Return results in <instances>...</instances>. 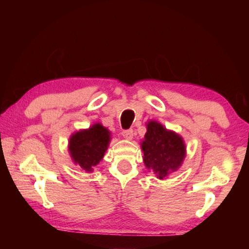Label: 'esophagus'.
Segmentation results:
<instances>
[{"label":"esophagus","mask_w":249,"mask_h":249,"mask_svg":"<svg viewBox=\"0 0 249 249\" xmlns=\"http://www.w3.org/2000/svg\"><path fill=\"white\" fill-rule=\"evenodd\" d=\"M133 135H134V130L133 129H124L122 130V136L126 140H132L133 138Z\"/></svg>","instance_id":"esophagus-1"}]
</instances>
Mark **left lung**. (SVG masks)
I'll list each match as a JSON object with an SVG mask.
<instances>
[{"mask_svg":"<svg viewBox=\"0 0 249 249\" xmlns=\"http://www.w3.org/2000/svg\"><path fill=\"white\" fill-rule=\"evenodd\" d=\"M142 149L146 167L153 169L159 179L178 169L185 156L182 138L155 121L147 125Z\"/></svg>","mask_w":249,"mask_h":249,"instance_id":"left-lung-1","label":"left lung"}]
</instances>
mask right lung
Here are the masks:
<instances>
[{"label":"right lung","instance_id":"right-lung-1","mask_svg":"<svg viewBox=\"0 0 249 249\" xmlns=\"http://www.w3.org/2000/svg\"><path fill=\"white\" fill-rule=\"evenodd\" d=\"M109 142V132L101 124L73 134L69 142V150L73 161L86 171L102 160Z\"/></svg>","mask_w":249,"mask_h":249}]
</instances>
